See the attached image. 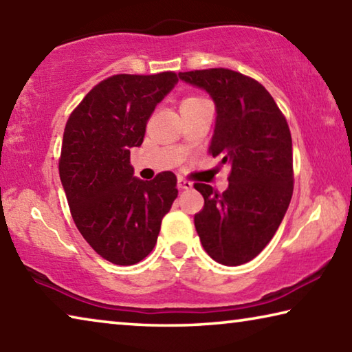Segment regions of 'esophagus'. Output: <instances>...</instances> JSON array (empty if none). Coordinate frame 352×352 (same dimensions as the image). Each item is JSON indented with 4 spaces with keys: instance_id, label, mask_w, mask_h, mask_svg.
Masks as SVG:
<instances>
[{
    "instance_id": "34e87169",
    "label": "esophagus",
    "mask_w": 352,
    "mask_h": 352,
    "mask_svg": "<svg viewBox=\"0 0 352 352\" xmlns=\"http://www.w3.org/2000/svg\"><path fill=\"white\" fill-rule=\"evenodd\" d=\"M177 186L180 188V189H190V188H192V183L188 182V180H184V178H178Z\"/></svg>"
}]
</instances>
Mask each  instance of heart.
<instances>
[{
    "mask_svg": "<svg viewBox=\"0 0 352 352\" xmlns=\"http://www.w3.org/2000/svg\"><path fill=\"white\" fill-rule=\"evenodd\" d=\"M188 99H192V98H188Z\"/></svg>",
    "mask_w": 352,
    "mask_h": 352,
    "instance_id": "obj_1",
    "label": "heart"
}]
</instances>
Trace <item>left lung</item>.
<instances>
[{
	"label": "left lung",
	"instance_id": "8db88e82",
	"mask_svg": "<svg viewBox=\"0 0 352 352\" xmlns=\"http://www.w3.org/2000/svg\"><path fill=\"white\" fill-rule=\"evenodd\" d=\"M205 90L216 105L210 152L228 164V188L219 194L195 183L205 206L194 216L201 245L223 265L256 258L275 236L294 192V160L287 121L270 93L236 71L212 68L178 73Z\"/></svg>",
	"mask_w": 352,
	"mask_h": 352
}]
</instances>
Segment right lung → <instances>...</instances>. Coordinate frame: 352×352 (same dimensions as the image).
Returning <instances> with one entry per match:
<instances>
[{
	"label": "right lung",
	"instance_id": "right-lung-1",
	"mask_svg": "<svg viewBox=\"0 0 352 352\" xmlns=\"http://www.w3.org/2000/svg\"><path fill=\"white\" fill-rule=\"evenodd\" d=\"M177 82L170 71L109 77L65 127L58 172L71 216L94 252L116 265H133L152 252L178 195L172 172L144 182L130 166V148L142 144L148 118Z\"/></svg>",
	"mask_w": 352,
	"mask_h": 352
}]
</instances>
